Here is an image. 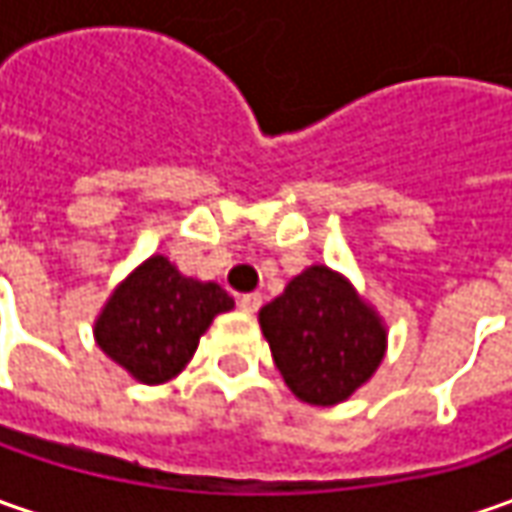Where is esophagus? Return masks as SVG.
Listing matches in <instances>:
<instances>
[{"instance_id": "1", "label": "esophagus", "mask_w": 512, "mask_h": 512, "mask_svg": "<svg viewBox=\"0 0 512 512\" xmlns=\"http://www.w3.org/2000/svg\"><path fill=\"white\" fill-rule=\"evenodd\" d=\"M239 307H242L245 313H256V310L262 307V296H259V293H245V296L239 299Z\"/></svg>"}]
</instances>
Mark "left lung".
<instances>
[{
	"label": "left lung",
	"instance_id": "8db88e82",
	"mask_svg": "<svg viewBox=\"0 0 512 512\" xmlns=\"http://www.w3.org/2000/svg\"><path fill=\"white\" fill-rule=\"evenodd\" d=\"M273 362L299 402L333 407L373 379L387 353V325L353 282L310 265L259 310Z\"/></svg>",
	"mask_w": 512,
	"mask_h": 512
}]
</instances>
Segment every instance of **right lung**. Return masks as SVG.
<instances>
[{
  "mask_svg": "<svg viewBox=\"0 0 512 512\" xmlns=\"http://www.w3.org/2000/svg\"><path fill=\"white\" fill-rule=\"evenodd\" d=\"M233 305L225 287L185 276L156 253L113 287L93 322V339L136 382L165 384L185 370L207 327Z\"/></svg>",
  "mask_w": 512,
  "mask_h": 512,
  "instance_id": "1",
  "label": "right lung"
}]
</instances>
